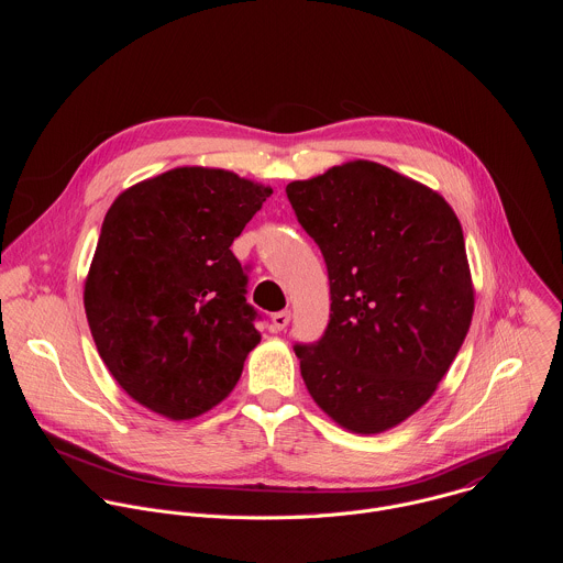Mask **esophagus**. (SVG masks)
I'll use <instances>...</instances> for the list:
<instances>
[{"instance_id": "obj_1", "label": "esophagus", "mask_w": 563, "mask_h": 563, "mask_svg": "<svg viewBox=\"0 0 563 563\" xmlns=\"http://www.w3.org/2000/svg\"><path fill=\"white\" fill-rule=\"evenodd\" d=\"M289 320H291V313H289V309L276 311V313L272 316V330H274V332H283V330L289 325Z\"/></svg>"}]
</instances>
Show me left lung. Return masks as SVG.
I'll list each match as a JSON object with an SVG mask.
<instances>
[{
  "label": "left lung",
  "instance_id": "8db88e82",
  "mask_svg": "<svg viewBox=\"0 0 563 563\" xmlns=\"http://www.w3.org/2000/svg\"><path fill=\"white\" fill-rule=\"evenodd\" d=\"M330 276V323L296 343L300 374L339 426L378 434L412 417L472 323L463 229L430 187L369 159L287 185Z\"/></svg>",
  "mask_w": 563,
  "mask_h": 563
}]
</instances>
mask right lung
<instances>
[{"mask_svg": "<svg viewBox=\"0 0 563 563\" xmlns=\"http://www.w3.org/2000/svg\"><path fill=\"white\" fill-rule=\"evenodd\" d=\"M272 187L178 167L133 185L104 216L85 283L96 347L120 387L155 415H205L261 343L247 267L229 250Z\"/></svg>", "mask_w": 563, "mask_h": 563, "instance_id": "obj_1", "label": "right lung"}]
</instances>
